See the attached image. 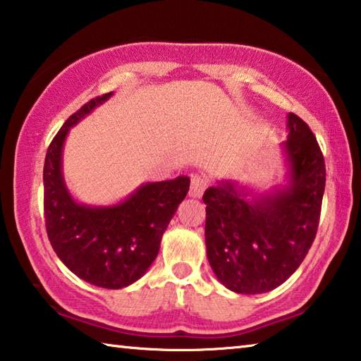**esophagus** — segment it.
Listing matches in <instances>:
<instances>
[{
	"mask_svg": "<svg viewBox=\"0 0 361 361\" xmlns=\"http://www.w3.org/2000/svg\"><path fill=\"white\" fill-rule=\"evenodd\" d=\"M207 188H208L207 178H203V176H200V175H194L191 178V189H189V195L194 199H200Z\"/></svg>",
	"mask_w": 361,
	"mask_h": 361,
	"instance_id": "1",
	"label": "esophagus"
}]
</instances>
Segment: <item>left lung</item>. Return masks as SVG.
<instances>
[{"label":"left lung","instance_id":"obj_1","mask_svg":"<svg viewBox=\"0 0 361 361\" xmlns=\"http://www.w3.org/2000/svg\"><path fill=\"white\" fill-rule=\"evenodd\" d=\"M281 143L286 185L254 194L237 180H216L203 194L205 245L221 284L237 293H265L286 283L316 238L325 191V162L316 137L287 115Z\"/></svg>","mask_w":361,"mask_h":361}]
</instances>
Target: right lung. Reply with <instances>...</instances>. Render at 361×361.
Segmentation results:
<instances>
[{
  "label": "right lung",
  "mask_w": 361,
  "mask_h": 361,
  "mask_svg": "<svg viewBox=\"0 0 361 361\" xmlns=\"http://www.w3.org/2000/svg\"><path fill=\"white\" fill-rule=\"evenodd\" d=\"M112 94L85 104L51 140L44 164V213L51 247L75 276L104 289H123L152 267L191 180L143 183L114 205H85L72 197L63 175L64 142L71 128Z\"/></svg>",
  "instance_id": "add662e5"
}]
</instances>
